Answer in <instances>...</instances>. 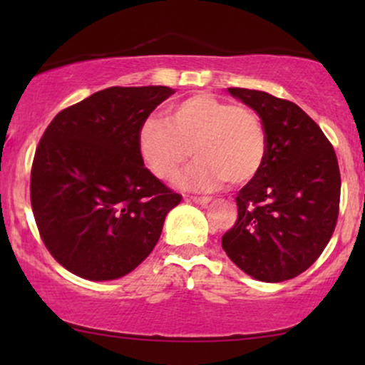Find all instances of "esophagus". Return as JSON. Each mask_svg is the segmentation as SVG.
<instances>
[{"instance_id":"obj_1","label":"esophagus","mask_w":365,"mask_h":365,"mask_svg":"<svg viewBox=\"0 0 365 365\" xmlns=\"http://www.w3.org/2000/svg\"><path fill=\"white\" fill-rule=\"evenodd\" d=\"M189 199H191L192 202L199 204V206H206V204L211 202V197H207V196H191Z\"/></svg>"}]
</instances>
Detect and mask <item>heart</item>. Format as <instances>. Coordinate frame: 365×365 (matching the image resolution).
<instances>
[{"instance_id": "1", "label": "heart", "mask_w": 365, "mask_h": 365, "mask_svg": "<svg viewBox=\"0 0 365 365\" xmlns=\"http://www.w3.org/2000/svg\"><path fill=\"white\" fill-rule=\"evenodd\" d=\"M139 151L161 181H171L187 161L181 182L209 191L224 182L241 186L257 176L267 153L266 129L251 108L196 94L169 113L168 123L148 119L139 131Z\"/></svg>"}]
</instances>
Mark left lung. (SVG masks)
<instances>
[{
    "instance_id": "obj_1",
    "label": "left lung",
    "mask_w": 365,
    "mask_h": 365,
    "mask_svg": "<svg viewBox=\"0 0 365 365\" xmlns=\"http://www.w3.org/2000/svg\"><path fill=\"white\" fill-rule=\"evenodd\" d=\"M266 129L261 171L237 192V219L221 239L249 276L282 282L306 271L331 241L341 173L332 144L297 104L256 89L227 88Z\"/></svg>"
}]
</instances>
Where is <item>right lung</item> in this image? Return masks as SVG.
I'll return each mask as SVG.
<instances>
[{
    "label": "right lung",
    "mask_w": 365,
    "mask_h": 365,
    "mask_svg": "<svg viewBox=\"0 0 365 365\" xmlns=\"http://www.w3.org/2000/svg\"><path fill=\"white\" fill-rule=\"evenodd\" d=\"M171 94L168 86L103 89L59 111L44 131L29 196L44 246L69 272L89 281L126 276L181 202L139 151L141 126Z\"/></svg>",
    "instance_id": "add662e5"
}]
</instances>
